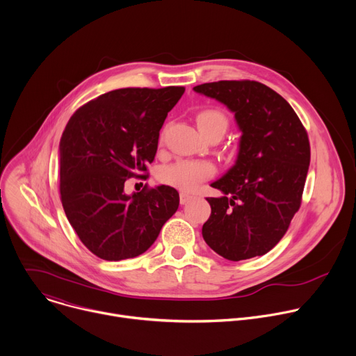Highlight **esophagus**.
Masks as SVG:
<instances>
[{"mask_svg": "<svg viewBox=\"0 0 356 356\" xmlns=\"http://www.w3.org/2000/svg\"><path fill=\"white\" fill-rule=\"evenodd\" d=\"M190 200H193V195H191V194L184 193V191L180 193V204H187V202H188Z\"/></svg>", "mask_w": 356, "mask_h": 356, "instance_id": "34e87169", "label": "esophagus"}]
</instances>
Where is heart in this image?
I'll return each instance as SVG.
<instances>
[{"mask_svg":"<svg viewBox=\"0 0 356 356\" xmlns=\"http://www.w3.org/2000/svg\"><path fill=\"white\" fill-rule=\"evenodd\" d=\"M197 124L202 134L213 131H227L228 118L218 108H206L198 113ZM216 166L209 161L181 159L172 165H166L159 172V181L176 187L181 191H194L202 181L216 175Z\"/></svg>","mask_w":356,"mask_h":356,"instance_id":"b5f03b06","label":"heart"}]
</instances>
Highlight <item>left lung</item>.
<instances>
[{
	"label": "left lung",
	"instance_id": "8db88e82",
	"mask_svg": "<svg viewBox=\"0 0 356 356\" xmlns=\"http://www.w3.org/2000/svg\"><path fill=\"white\" fill-rule=\"evenodd\" d=\"M218 99L242 132L235 165L211 187V216L202 238L228 261L268 253L286 234L301 206L310 165L306 128L287 101L270 87L250 80H221L194 87Z\"/></svg>",
	"mask_w": 356,
	"mask_h": 356
}]
</instances>
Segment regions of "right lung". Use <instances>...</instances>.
I'll use <instances>...</instances> for the list:
<instances>
[{"label": "right lung", "mask_w": 356, "mask_h": 356, "mask_svg": "<svg viewBox=\"0 0 356 356\" xmlns=\"http://www.w3.org/2000/svg\"><path fill=\"white\" fill-rule=\"evenodd\" d=\"M184 87H128L88 101L69 120L59 146L60 200L84 246L104 261L139 257L179 209V193L158 186L127 195L143 177L159 132Z\"/></svg>", "instance_id": "1"}]
</instances>
